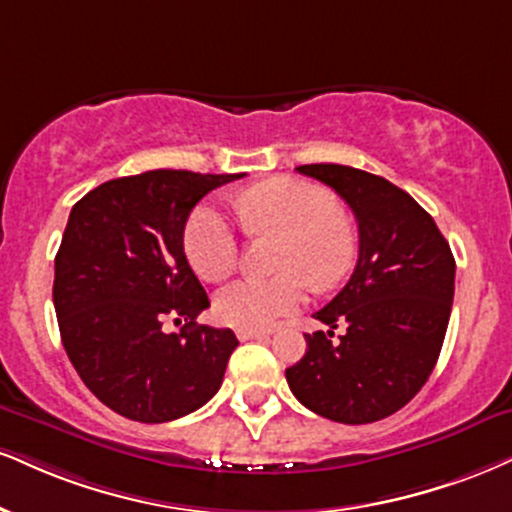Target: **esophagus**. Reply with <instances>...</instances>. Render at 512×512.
Returning <instances> with one entry per match:
<instances>
[{
    "label": "esophagus",
    "instance_id": "1",
    "mask_svg": "<svg viewBox=\"0 0 512 512\" xmlns=\"http://www.w3.org/2000/svg\"><path fill=\"white\" fill-rule=\"evenodd\" d=\"M236 336L240 341H252V338L269 336V331L267 329H236Z\"/></svg>",
    "mask_w": 512,
    "mask_h": 512
}]
</instances>
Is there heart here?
<instances>
[{
    "instance_id": "obj_1",
    "label": "heart",
    "mask_w": 512,
    "mask_h": 512,
    "mask_svg": "<svg viewBox=\"0 0 512 512\" xmlns=\"http://www.w3.org/2000/svg\"><path fill=\"white\" fill-rule=\"evenodd\" d=\"M238 217L252 236H281L272 279H240L219 293L217 315L238 329H267L303 303L305 288L329 291L353 267L357 233L334 197L312 183L272 178L245 190L236 202ZM190 267L205 281H224L240 262V238L214 205L190 214L183 233Z\"/></svg>"
}]
</instances>
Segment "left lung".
Listing matches in <instances>:
<instances>
[{
	"mask_svg": "<svg viewBox=\"0 0 512 512\" xmlns=\"http://www.w3.org/2000/svg\"><path fill=\"white\" fill-rule=\"evenodd\" d=\"M300 174L334 188L360 231L355 272L315 312L334 331L305 334V355L286 369L293 396L326 420L369 424L408 405L439 360L451 319L455 260L439 226L386 178L343 164Z\"/></svg>",
	"mask_w": 512,
	"mask_h": 512,
	"instance_id": "obj_1",
	"label": "left lung"
}]
</instances>
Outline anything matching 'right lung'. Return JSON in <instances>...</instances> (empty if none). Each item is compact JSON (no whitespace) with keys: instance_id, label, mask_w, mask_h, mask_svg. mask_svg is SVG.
I'll return each instance as SVG.
<instances>
[{"instance_id":"right-lung-1","label":"right lung","mask_w":512,"mask_h":512,"mask_svg":"<svg viewBox=\"0 0 512 512\" xmlns=\"http://www.w3.org/2000/svg\"><path fill=\"white\" fill-rule=\"evenodd\" d=\"M245 174L155 169L102 183L73 205L54 260L61 343L83 384L128 420L159 424L207 403L238 346L197 324L209 298L183 252L193 207ZM166 318L184 322L166 335Z\"/></svg>"}]
</instances>
